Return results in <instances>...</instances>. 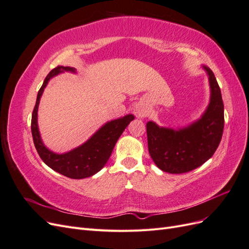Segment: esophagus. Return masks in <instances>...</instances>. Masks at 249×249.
Instances as JSON below:
<instances>
[{
	"instance_id": "34e87169",
	"label": "esophagus",
	"mask_w": 249,
	"mask_h": 249,
	"mask_svg": "<svg viewBox=\"0 0 249 249\" xmlns=\"http://www.w3.org/2000/svg\"><path fill=\"white\" fill-rule=\"evenodd\" d=\"M135 114L139 118H144L149 114V111L145 106H143V105H138L136 109H135Z\"/></svg>"
}]
</instances>
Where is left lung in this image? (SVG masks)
Returning <instances> with one entry per match:
<instances>
[{
  "label": "left lung",
  "instance_id": "8db88e82",
  "mask_svg": "<svg viewBox=\"0 0 249 249\" xmlns=\"http://www.w3.org/2000/svg\"><path fill=\"white\" fill-rule=\"evenodd\" d=\"M209 77L210 103L196 122L179 129L146 124L148 152L155 164L168 173H184L199 167L214 155L221 141L224 114L219 85L213 71L202 65Z\"/></svg>",
  "mask_w": 249,
  "mask_h": 249
}]
</instances>
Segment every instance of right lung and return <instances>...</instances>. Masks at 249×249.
Returning a JSON list of instances; mask_svg holds the SVG:
<instances>
[{"label":"right lung","mask_w":249,"mask_h":249,"mask_svg":"<svg viewBox=\"0 0 249 249\" xmlns=\"http://www.w3.org/2000/svg\"><path fill=\"white\" fill-rule=\"evenodd\" d=\"M63 71L76 72V70L70 66H58L51 71L47 78L44 79L43 84L37 94L36 104L32 113L31 131L34 145L41 160L53 170L67 178L80 179L92 177L106 165L120 135L135 117L133 114H127L106 123L86 142L70 152L64 154L52 152L43 144L40 137L38 124H37V112H38L40 97L49 81Z\"/></svg>","instance_id":"1"}]
</instances>
